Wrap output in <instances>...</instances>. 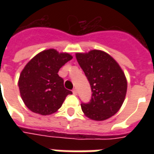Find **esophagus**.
<instances>
[{
  "label": "esophagus",
  "mask_w": 154,
  "mask_h": 154,
  "mask_svg": "<svg viewBox=\"0 0 154 154\" xmlns=\"http://www.w3.org/2000/svg\"><path fill=\"white\" fill-rule=\"evenodd\" d=\"M72 93H73L74 95H77V90L76 89V88H74L73 90H72Z\"/></svg>",
  "instance_id": "34e87169"
}]
</instances>
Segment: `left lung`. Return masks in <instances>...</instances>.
<instances>
[{"instance_id":"8db88e82","label":"left lung","mask_w":154,"mask_h":154,"mask_svg":"<svg viewBox=\"0 0 154 154\" xmlns=\"http://www.w3.org/2000/svg\"><path fill=\"white\" fill-rule=\"evenodd\" d=\"M76 57L92 92L89 102H82V110L94 120L109 119L119 110L125 98V73L113 57L103 51L77 54Z\"/></svg>"}]
</instances>
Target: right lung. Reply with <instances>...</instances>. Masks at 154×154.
<instances>
[{"mask_svg": "<svg viewBox=\"0 0 154 154\" xmlns=\"http://www.w3.org/2000/svg\"><path fill=\"white\" fill-rule=\"evenodd\" d=\"M72 58L70 54H59L55 49L41 52L26 64L19 79V88L25 106L42 116L56 112L67 95L58 71Z\"/></svg>", "mask_w": 154, "mask_h": 154, "instance_id": "1", "label": "right lung"}]
</instances>
